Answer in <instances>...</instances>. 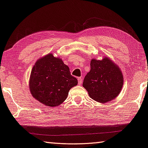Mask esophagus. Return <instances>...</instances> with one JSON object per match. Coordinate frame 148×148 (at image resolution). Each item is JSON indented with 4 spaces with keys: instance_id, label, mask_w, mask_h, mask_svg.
Here are the masks:
<instances>
[{
    "instance_id": "1",
    "label": "esophagus",
    "mask_w": 148,
    "mask_h": 148,
    "mask_svg": "<svg viewBox=\"0 0 148 148\" xmlns=\"http://www.w3.org/2000/svg\"><path fill=\"white\" fill-rule=\"evenodd\" d=\"M77 82H78V84L79 85H81L82 84V83H83L82 77H77Z\"/></svg>"
}]
</instances>
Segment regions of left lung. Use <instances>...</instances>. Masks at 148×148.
I'll use <instances>...</instances> for the list:
<instances>
[{
	"label": "left lung",
	"mask_w": 148,
	"mask_h": 148,
	"mask_svg": "<svg viewBox=\"0 0 148 148\" xmlns=\"http://www.w3.org/2000/svg\"><path fill=\"white\" fill-rule=\"evenodd\" d=\"M123 83L119 67L108 57H105L102 60H91L90 71L85 76L83 86L94 100L106 103L119 95Z\"/></svg>",
	"instance_id": "obj_1"
}]
</instances>
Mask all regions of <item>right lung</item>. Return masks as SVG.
Listing matches in <instances>:
<instances>
[{
    "label": "right lung",
    "mask_w": 148,
    "mask_h": 148,
    "mask_svg": "<svg viewBox=\"0 0 148 148\" xmlns=\"http://www.w3.org/2000/svg\"><path fill=\"white\" fill-rule=\"evenodd\" d=\"M77 80L61 59L48 53L37 60L29 77V90L33 97L49 107L60 106L65 101Z\"/></svg>",
    "instance_id": "1"
}]
</instances>
